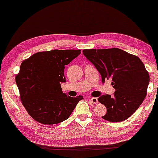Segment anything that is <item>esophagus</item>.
<instances>
[{"label": "esophagus", "mask_w": 158, "mask_h": 158, "mask_svg": "<svg viewBox=\"0 0 158 158\" xmlns=\"http://www.w3.org/2000/svg\"><path fill=\"white\" fill-rule=\"evenodd\" d=\"M90 102H91L92 103H94V104H97V103H98V101L97 98H90Z\"/></svg>", "instance_id": "obj_1"}]
</instances>
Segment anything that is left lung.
Masks as SVG:
<instances>
[{
	"label": "left lung",
	"mask_w": 158,
	"mask_h": 158,
	"mask_svg": "<svg viewBox=\"0 0 158 158\" xmlns=\"http://www.w3.org/2000/svg\"><path fill=\"white\" fill-rule=\"evenodd\" d=\"M83 52L101 74L102 83L111 79L116 90L114 96L106 94L98 98L107 109L102 118L118 122L130 117L143 102L150 82L143 62L118 48L84 49Z\"/></svg>",
	"instance_id": "8db88e82"
}]
</instances>
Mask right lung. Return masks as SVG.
Here are the masks:
<instances>
[{
    "mask_svg": "<svg viewBox=\"0 0 158 158\" xmlns=\"http://www.w3.org/2000/svg\"><path fill=\"white\" fill-rule=\"evenodd\" d=\"M81 49L40 52L21 64L16 76L22 104L28 114L43 124H56L68 119L83 96L62 93L64 66L77 57Z\"/></svg>",
    "mask_w": 158,
    "mask_h": 158,
    "instance_id": "1",
    "label": "right lung"
}]
</instances>
